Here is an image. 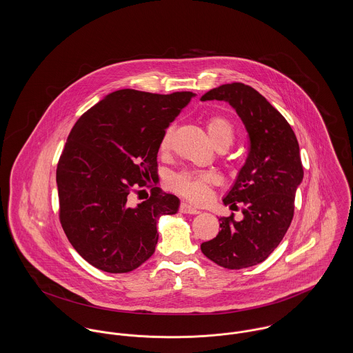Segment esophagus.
I'll use <instances>...</instances> for the list:
<instances>
[{"instance_id":"1","label":"esophagus","mask_w":353,"mask_h":353,"mask_svg":"<svg viewBox=\"0 0 353 353\" xmlns=\"http://www.w3.org/2000/svg\"><path fill=\"white\" fill-rule=\"evenodd\" d=\"M180 210L183 213H185V214H199L200 213V210L197 208L192 207V205H189L187 203H181Z\"/></svg>"}]
</instances>
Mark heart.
<instances>
[{
    "label": "heart",
    "mask_w": 353,
    "mask_h": 353,
    "mask_svg": "<svg viewBox=\"0 0 353 353\" xmlns=\"http://www.w3.org/2000/svg\"><path fill=\"white\" fill-rule=\"evenodd\" d=\"M207 130L213 145L227 146L228 148L234 139V128L228 119L223 116H212L208 119ZM174 126H168L159 144L161 153H168L172 146ZM217 183L216 174L210 172H197V170H185L172 176L169 185L177 193L185 196L193 201H203L209 196V187Z\"/></svg>",
    "instance_id": "1"
}]
</instances>
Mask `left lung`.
Instances as JSON below:
<instances>
[{
    "mask_svg": "<svg viewBox=\"0 0 353 353\" xmlns=\"http://www.w3.org/2000/svg\"><path fill=\"white\" fill-rule=\"evenodd\" d=\"M227 101L249 136L248 157L223 203L243 205L244 219L220 217L219 234L201 244L209 260L228 270L263 263L290 228L294 194L304 170L294 132L283 114L257 90L232 83L210 89L201 101Z\"/></svg>",
    "mask_w": 353,
    "mask_h": 353,
    "instance_id": "8db88e82",
    "label": "left lung"
}]
</instances>
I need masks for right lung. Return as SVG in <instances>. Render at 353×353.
<instances>
[{
    "label": "right lung",
    "mask_w": 353,
    "mask_h": 353,
    "mask_svg": "<svg viewBox=\"0 0 353 353\" xmlns=\"http://www.w3.org/2000/svg\"><path fill=\"white\" fill-rule=\"evenodd\" d=\"M196 94L120 89L86 110L70 130L57 165L60 223L72 247L109 273L139 268L154 253L157 221L180 200L160 188L132 207L134 184L157 176L161 136Z\"/></svg>",
    "instance_id": "right-lung-1"
}]
</instances>
